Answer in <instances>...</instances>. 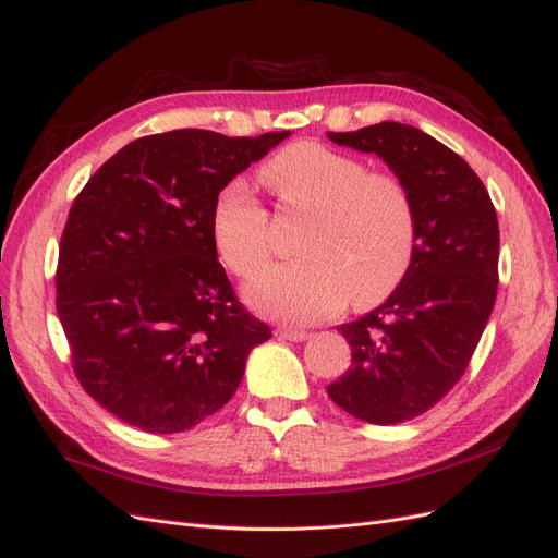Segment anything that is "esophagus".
Returning <instances> with one entry per match:
<instances>
[{"label": "esophagus", "instance_id": "34e87169", "mask_svg": "<svg viewBox=\"0 0 558 558\" xmlns=\"http://www.w3.org/2000/svg\"><path fill=\"white\" fill-rule=\"evenodd\" d=\"M276 333L280 338H287V340H294V343H301V340L308 338L311 333L308 331H301V329H294V327H278Z\"/></svg>", "mask_w": 558, "mask_h": 558}]
</instances>
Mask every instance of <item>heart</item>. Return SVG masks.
Wrapping results in <instances>:
<instances>
[{
	"label": "heart",
	"mask_w": 558,
	"mask_h": 558,
	"mask_svg": "<svg viewBox=\"0 0 558 558\" xmlns=\"http://www.w3.org/2000/svg\"><path fill=\"white\" fill-rule=\"evenodd\" d=\"M282 210L308 213L299 257L264 266L245 296L253 308L308 325L331 317L350 301L366 308L403 278L415 247V206L393 173L368 171L362 159L322 146L294 143L259 171ZM210 231L233 276H253L271 250V218L245 181L215 196Z\"/></svg>",
	"instance_id": "1"
}]
</instances>
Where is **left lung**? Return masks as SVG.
Returning a JSON list of instances; mask_svg holds the SVG:
<instances>
[{
	"mask_svg": "<svg viewBox=\"0 0 558 558\" xmlns=\"http://www.w3.org/2000/svg\"><path fill=\"white\" fill-rule=\"evenodd\" d=\"M338 146L375 153L408 187L415 247L391 296L338 327L352 364L327 387L368 424H399L447 397L471 364L498 292V218L487 187L454 150L401 122L327 132Z\"/></svg>",
	"mask_w": 558,
	"mask_h": 558,
	"instance_id": "1",
	"label": "left lung"
}]
</instances>
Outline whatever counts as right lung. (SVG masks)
Segmentation results:
<instances>
[{"mask_svg":"<svg viewBox=\"0 0 558 558\" xmlns=\"http://www.w3.org/2000/svg\"><path fill=\"white\" fill-rule=\"evenodd\" d=\"M290 132L173 130L118 150L78 192L60 241L56 308L81 387L148 434H181L239 389L271 329L218 262L210 213L233 175Z\"/></svg>","mask_w":558,"mask_h":558,"instance_id":"add662e5","label":"right lung"}]
</instances>
